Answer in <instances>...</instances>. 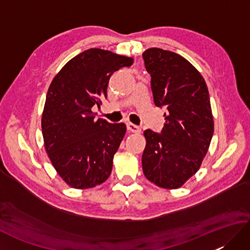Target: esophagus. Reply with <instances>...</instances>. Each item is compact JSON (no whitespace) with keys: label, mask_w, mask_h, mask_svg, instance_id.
<instances>
[{"label":"esophagus","mask_w":250,"mask_h":250,"mask_svg":"<svg viewBox=\"0 0 250 250\" xmlns=\"http://www.w3.org/2000/svg\"><path fill=\"white\" fill-rule=\"evenodd\" d=\"M126 128H128V130L130 132H133V133H140L141 132V128L139 125H135L133 124H131V122H129V124H126Z\"/></svg>","instance_id":"1"}]
</instances>
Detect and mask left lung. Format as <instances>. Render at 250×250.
<instances>
[{
	"label": "left lung",
	"mask_w": 250,
	"mask_h": 250,
	"mask_svg": "<svg viewBox=\"0 0 250 250\" xmlns=\"http://www.w3.org/2000/svg\"><path fill=\"white\" fill-rule=\"evenodd\" d=\"M143 59L153 102L167 108L161 133L144 132L143 172L159 187L177 189L198 172L213 137L208 89L199 71L173 51L150 48Z\"/></svg>",
	"instance_id": "1"
}]
</instances>
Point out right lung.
<instances>
[{
    "label": "right lung",
    "mask_w": 250,
    "mask_h": 250,
    "mask_svg": "<svg viewBox=\"0 0 250 250\" xmlns=\"http://www.w3.org/2000/svg\"><path fill=\"white\" fill-rule=\"evenodd\" d=\"M132 63V58L91 48L68 61L50 83L42 116L45 148L73 188H92L109 177L126 126L95 120L91 109L107 98L110 76Z\"/></svg>",
    "instance_id": "obj_1"
}]
</instances>
